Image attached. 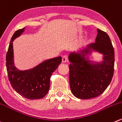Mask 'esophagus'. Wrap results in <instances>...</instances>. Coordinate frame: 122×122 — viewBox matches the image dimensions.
<instances>
[{
    "mask_svg": "<svg viewBox=\"0 0 122 122\" xmlns=\"http://www.w3.org/2000/svg\"><path fill=\"white\" fill-rule=\"evenodd\" d=\"M62 61L63 62H66L67 61V55H64L62 57Z\"/></svg>",
    "mask_w": 122,
    "mask_h": 122,
    "instance_id": "34e87169",
    "label": "esophagus"
}]
</instances>
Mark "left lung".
<instances>
[{
  "label": "left lung",
  "instance_id": "left-lung-1",
  "mask_svg": "<svg viewBox=\"0 0 122 122\" xmlns=\"http://www.w3.org/2000/svg\"><path fill=\"white\" fill-rule=\"evenodd\" d=\"M95 42L87 46L80 54L69 55V80L71 91L80 99L92 98L102 94L110 83L114 70V51L108 35L97 29ZM91 49L104 55L101 63L91 64L86 55Z\"/></svg>",
  "mask_w": 122,
  "mask_h": 122
}]
</instances>
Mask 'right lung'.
<instances>
[{
	"label": "right lung",
	"instance_id": "obj_1",
	"mask_svg": "<svg viewBox=\"0 0 122 122\" xmlns=\"http://www.w3.org/2000/svg\"><path fill=\"white\" fill-rule=\"evenodd\" d=\"M24 28L18 30L10 40L6 56L8 78L16 92L30 100L41 99L46 96L50 87V78L62 61L61 56L49 59L29 70L20 71L14 66L13 41L21 35Z\"/></svg>",
	"mask_w": 122,
	"mask_h": 122
}]
</instances>
